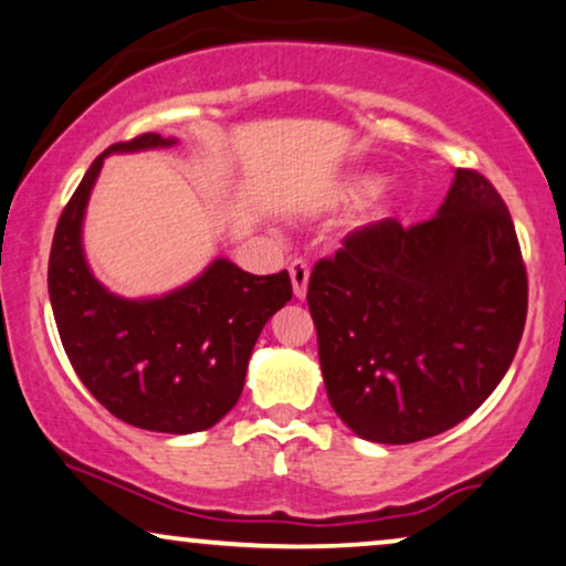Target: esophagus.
Here are the masks:
<instances>
[{"label": "esophagus", "mask_w": 566, "mask_h": 566, "mask_svg": "<svg viewBox=\"0 0 566 566\" xmlns=\"http://www.w3.org/2000/svg\"><path fill=\"white\" fill-rule=\"evenodd\" d=\"M290 280H292V290H294V297H305L307 294V282H310V266L307 261L302 259H294L290 264Z\"/></svg>", "instance_id": "esophagus-1"}]
</instances>
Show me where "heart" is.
<instances>
[{
	"instance_id": "b5f03b06",
	"label": "heart",
	"mask_w": 566,
	"mask_h": 566,
	"mask_svg": "<svg viewBox=\"0 0 566 566\" xmlns=\"http://www.w3.org/2000/svg\"><path fill=\"white\" fill-rule=\"evenodd\" d=\"M374 187H377V179H374V177H354L352 181H348L346 192L352 197H361L366 192H371Z\"/></svg>"
}]
</instances>
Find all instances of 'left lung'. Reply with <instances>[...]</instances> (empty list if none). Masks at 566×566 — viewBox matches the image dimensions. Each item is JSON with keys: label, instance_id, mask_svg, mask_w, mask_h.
I'll return each mask as SVG.
<instances>
[{"label": "left lung", "instance_id": "1", "mask_svg": "<svg viewBox=\"0 0 566 566\" xmlns=\"http://www.w3.org/2000/svg\"><path fill=\"white\" fill-rule=\"evenodd\" d=\"M336 416L364 441L449 431L495 392L518 352L528 282L511 212L457 169L431 220L354 230L307 284Z\"/></svg>", "mask_w": 566, "mask_h": 566}]
</instances>
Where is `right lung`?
I'll list each match as a JSON object with an SVG mask.
<instances>
[{
  "label": "right lung",
  "mask_w": 566,
  "mask_h": 566,
  "mask_svg": "<svg viewBox=\"0 0 566 566\" xmlns=\"http://www.w3.org/2000/svg\"><path fill=\"white\" fill-rule=\"evenodd\" d=\"M177 143L146 133L94 158L55 226L48 294L84 387L125 423L187 436L235 408L253 346L269 317L292 300V282L286 272L249 274L222 256L156 297H123L94 276L84 253V214L105 158Z\"/></svg>",
  "instance_id": "obj_1"
}]
</instances>
